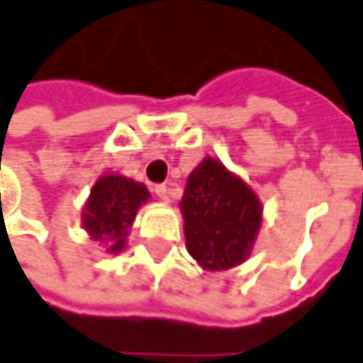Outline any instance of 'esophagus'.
Returning <instances> with one entry per match:
<instances>
[{
  "instance_id": "34e87169",
  "label": "esophagus",
  "mask_w": 363,
  "mask_h": 363,
  "mask_svg": "<svg viewBox=\"0 0 363 363\" xmlns=\"http://www.w3.org/2000/svg\"><path fill=\"white\" fill-rule=\"evenodd\" d=\"M155 192H157V196H159L161 201H171V186H167V184H157V186H155Z\"/></svg>"
}]
</instances>
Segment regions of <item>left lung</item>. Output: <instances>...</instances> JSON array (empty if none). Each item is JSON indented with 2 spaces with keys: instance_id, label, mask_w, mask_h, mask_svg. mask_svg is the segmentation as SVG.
I'll use <instances>...</instances> for the list:
<instances>
[{
  "instance_id": "left-lung-1",
  "label": "left lung",
  "mask_w": 363,
  "mask_h": 363,
  "mask_svg": "<svg viewBox=\"0 0 363 363\" xmlns=\"http://www.w3.org/2000/svg\"><path fill=\"white\" fill-rule=\"evenodd\" d=\"M181 211L186 250L206 270L244 262L262 224V206L252 189L211 157L191 172Z\"/></svg>"
}]
</instances>
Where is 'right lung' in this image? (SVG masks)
<instances>
[{
  "label": "right lung",
  "instance_id": "right-lung-1",
  "mask_svg": "<svg viewBox=\"0 0 363 363\" xmlns=\"http://www.w3.org/2000/svg\"><path fill=\"white\" fill-rule=\"evenodd\" d=\"M149 196L147 186L140 182L121 174H103L91 189L83 226L93 240L107 246V252H121L139 206Z\"/></svg>",
  "mask_w": 363,
  "mask_h": 363
}]
</instances>
